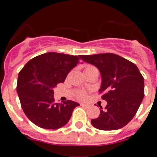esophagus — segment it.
Listing matches in <instances>:
<instances>
[{
  "instance_id": "esophagus-1",
  "label": "esophagus",
  "mask_w": 157,
  "mask_h": 157,
  "mask_svg": "<svg viewBox=\"0 0 157 157\" xmlns=\"http://www.w3.org/2000/svg\"><path fill=\"white\" fill-rule=\"evenodd\" d=\"M81 105L82 107H84V108H86V109H88V108H90V105H88V104H81Z\"/></svg>"
}]
</instances>
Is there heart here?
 I'll return each mask as SVG.
<instances>
[{
    "label": "heart",
    "mask_w": 157,
    "mask_h": 157,
    "mask_svg": "<svg viewBox=\"0 0 157 157\" xmlns=\"http://www.w3.org/2000/svg\"><path fill=\"white\" fill-rule=\"evenodd\" d=\"M78 98H80V99L84 100L86 99V93L84 92H79L78 94Z\"/></svg>",
    "instance_id": "obj_1"
}]
</instances>
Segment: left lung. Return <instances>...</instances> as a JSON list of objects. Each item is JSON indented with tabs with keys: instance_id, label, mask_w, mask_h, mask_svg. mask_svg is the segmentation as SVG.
Segmentation results:
<instances>
[{
	"instance_id": "1",
	"label": "left lung",
	"mask_w": 157,
	"mask_h": 157,
	"mask_svg": "<svg viewBox=\"0 0 157 157\" xmlns=\"http://www.w3.org/2000/svg\"><path fill=\"white\" fill-rule=\"evenodd\" d=\"M84 62L95 66L101 76L99 92L107 101L100 116L91 120L96 128L116 130L132 120L144 98V78L138 67L114 53L82 55Z\"/></svg>"
}]
</instances>
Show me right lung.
<instances>
[{"label":"right lung","mask_w":157,"mask_h":157,"mask_svg":"<svg viewBox=\"0 0 157 157\" xmlns=\"http://www.w3.org/2000/svg\"><path fill=\"white\" fill-rule=\"evenodd\" d=\"M80 56L49 52L30 59L18 75L17 94L22 109L29 120L45 129L66 125L79 104L72 101L54 102L56 85L63 82Z\"/></svg>","instance_id":"add662e5"}]
</instances>
